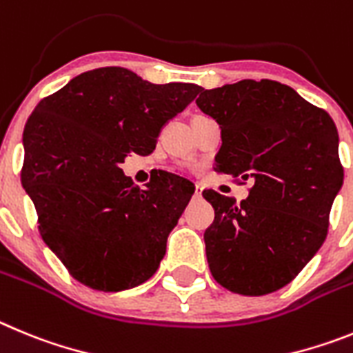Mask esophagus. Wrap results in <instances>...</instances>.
<instances>
[{"label": "esophagus", "mask_w": 353, "mask_h": 353, "mask_svg": "<svg viewBox=\"0 0 353 353\" xmlns=\"http://www.w3.org/2000/svg\"><path fill=\"white\" fill-rule=\"evenodd\" d=\"M195 199H199V196H202V186L200 184H196V188H195Z\"/></svg>", "instance_id": "1"}]
</instances>
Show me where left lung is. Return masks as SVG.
<instances>
[{
    "label": "left lung",
    "mask_w": 353,
    "mask_h": 353,
    "mask_svg": "<svg viewBox=\"0 0 353 353\" xmlns=\"http://www.w3.org/2000/svg\"><path fill=\"white\" fill-rule=\"evenodd\" d=\"M196 107L220 125L216 170L253 183L239 205L214 190L202 192L214 208L204 232L212 278L241 295L279 290L327 237L343 184L334 121L268 79L200 90Z\"/></svg>",
    "instance_id": "8db88e82"
}]
</instances>
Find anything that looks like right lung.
Wrapping results in <instances>:
<instances>
[{
  "label": "right lung",
  "mask_w": 353,
  "mask_h": 353,
  "mask_svg": "<svg viewBox=\"0 0 353 353\" xmlns=\"http://www.w3.org/2000/svg\"><path fill=\"white\" fill-rule=\"evenodd\" d=\"M199 91L105 66L77 75L31 112L22 186L42 239L85 287L126 290L157 272L195 186L165 172L135 188L121 163L130 153H153L161 128Z\"/></svg>",
  "instance_id": "obj_1"
}]
</instances>
